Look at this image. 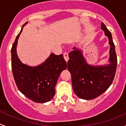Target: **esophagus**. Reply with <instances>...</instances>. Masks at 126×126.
Returning <instances> with one entry per match:
<instances>
[{"label":"esophagus","instance_id":"esophagus-1","mask_svg":"<svg viewBox=\"0 0 126 126\" xmlns=\"http://www.w3.org/2000/svg\"><path fill=\"white\" fill-rule=\"evenodd\" d=\"M63 58H64L66 62L67 63V61H68V59H69V58H68V54L67 53H63Z\"/></svg>","mask_w":126,"mask_h":126}]
</instances>
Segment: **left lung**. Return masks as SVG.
Here are the masks:
<instances>
[{
  "instance_id": "1",
  "label": "left lung",
  "mask_w": 126,
  "mask_h": 126,
  "mask_svg": "<svg viewBox=\"0 0 126 126\" xmlns=\"http://www.w3.org/2000/svg\"><path fill=\"white\" fill-rule=\"evenodd\" d=\"M101 27L109 39V63L89 64L83 56L82 50L76 47L68 54V70L72 75L73 91L78 97L86 100L96 98L106 91L112 83L116 73L117 57L111 34L102 22Z\"/></svg>"
}]
</instances>
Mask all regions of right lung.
Returning <instances> with one entry per match:
<instances>
[{
    "label": "right lung",
    "instance_id": "add662e5",
    "mask_svg": "<svg viewBox=\"0 0 126 126\" xmlns=\"http://www.w3.org/2000/svg\"><path fill=\"white\" fill-rule=\"evenodd\" d=\"M20 33L17 36L11 48V67L14 79L19 91L32 101L37 103L50 101L55 94L57 81L67 63L63 54L51 53L45 62L32 67L22 63L17 54V45Z\"/></svg>",
    "mask_w": 126,
    "mask_h": 126
}]
</instances>
